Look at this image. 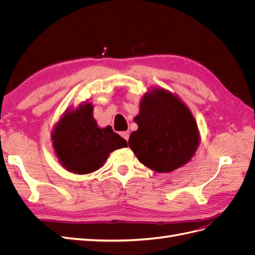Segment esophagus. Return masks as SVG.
Instances as JSON below:
<instances>
[{"label":"esophagus","instance_id":"1","mask_svg":"<svg viewBox=\"0 0 255 255\" xmlns=\"http://www.w3.org/2000/svg\"><path fill=\"white\" fill-rule=\"evenodd\" d=\"M120 135H121V137L123 138V139H126L127 141L128 140V137H129V134H128V130H126V132H121V133H120Z\"/></svg>","mask_w":255,"mask_h":255}]
</instances>
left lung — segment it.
Listing matches in <instances>:
<instances>
[{"label": "left lung", "instance_id": "obj_1", "mask_svg": "<svg viewBox=\"0 0 255 255\" xmlns=\"http://www.w3.org/2000/svg\"><path fill=\"white\" fill-rule=\"evenodd\" d=\"M128 146L154 171L170 172L189 161L198 144L197 122L188 107L165 89L144 95Z\"/></svg>", "mask_w": 255, "mask_h": 255}]
</instances>
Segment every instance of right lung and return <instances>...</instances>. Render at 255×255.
<instances>
[{
    "mask_svg": "<svg viewBox=\"0 0 255 255\" xmlns=\"http://www.w3.org/2000/svg\"><path fill=\"white\" fill-rule=\"evenodd\" d=\"M92 111L94 107L87 103L74 112H67L53 130L56 155L70 172H94L103 166L111 152L128 145L111 127L100 128Z\"/></svg>",
    "mask_w": 255,
    "mask_h": 255,
    "instance_id": "obj_1",
    "label": "right lung"
}]
</instances>
